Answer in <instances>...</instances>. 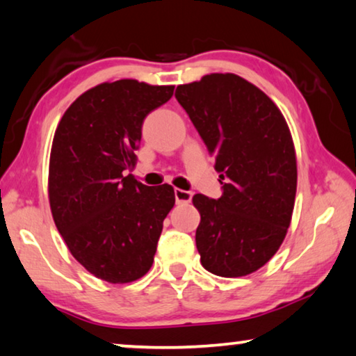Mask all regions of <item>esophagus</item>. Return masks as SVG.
<instances>
[{"instance_id": "obj_1", "label": "esophagus", "mask_w": 356, "mask_h": 356, "mask_svg": "<svg viewBox=\"0 0 356 356\" xmlns=\"http://www.w3.org/2000/svg\"><path fill=\"white\" fill-rule=\"evenodd\" d=\"M174 196H176V202L177 204H188L191 201V193L180 190V188H174Z\"/></svg>"}]
</instances>
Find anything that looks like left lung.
Here are the masks:
<instances>
[{
    "label": "left lung",
    "instance_id": "1",
    "mask_svg": "<svg viewBox=\"0 0 356 356\" xmlns=\"http://www.w3.org/2000/svg\"><path fill=\"white\" fill-rule=\"evenodd\" d=\"M176 99L215 155L222 195L193 196L196 248L207 272L238 278L264 267L284 242L297 193V156L275 102L236 74L180 84Z\"/></svg>",
    "mask_w": 356,
    "mask_h": 356
}]
</instances>
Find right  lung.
Segmentation results:
<instances>
[{"label": "right lung", "mask_w": 356, "mask_h": 356, "mask_svg": "<svg viewBox=\"0 0 356 356\" xmlns=\"http://www.w3.org/2000/svg\"><path fill=\"white\" fill-rule=\"evenodd\" d=\"M174 86L138 80L100 83L59 120L48 166V201L69 251L95 278L125 284L154 264L171 185L147 186L127 174L136 165L144 119Z\"/></svg>", "instance_id": "obj_1"}]
</instances>
